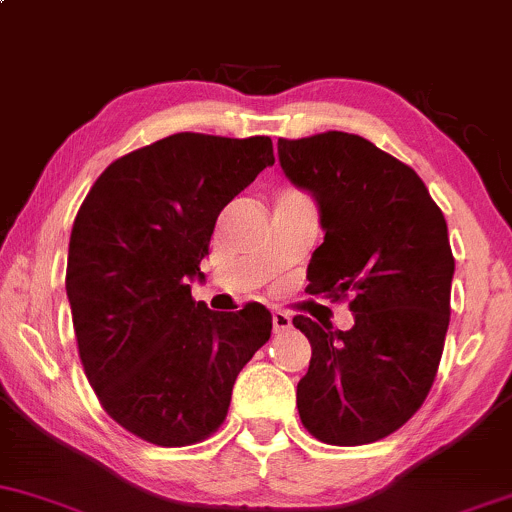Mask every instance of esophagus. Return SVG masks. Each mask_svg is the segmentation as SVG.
I'll return each instance as SVG.
<instances>
[{"instance_id": "obj_1", "label": "esophagus", "mask_w": 512, "mask_h": 512, "mask_svg": "<svg viewBox=\"0 0 512 512\" xmlns=\"http://www.w3.org/2000/svg\"><path fill=\"white\" fill-rule=\"evenodd\" d=\"M272 325H274V332H289L291 330V317L289 313H284V310H274L272 313Z\"/></svg>"}]
</instances>
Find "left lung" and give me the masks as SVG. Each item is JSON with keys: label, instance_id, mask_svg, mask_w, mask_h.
I'll list each match as a JSON object with an SVG mask.
<instances>
[{"label": "left lung", "instance_id": "1", "mask_svg": "<svg viewBox=\"0 0 512 512\" xmlns=\"http://www.w3.org/2000/svg\"><path fill=\"white\" fill-rule=\"evenodd\" d=\"M279 163L315 197L325 231L305 291L349 298L354 313L346 332L293 317L313 346L298 414L322 443H375L407 424L436 380L455 274L448 223L407 163L358 134L279 139Z\"/></svg>", "mask_w": 512, "mask_h": 512}]
</instances>
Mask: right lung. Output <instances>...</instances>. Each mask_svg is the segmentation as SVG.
<instances>
[{"label":"right lung","instance_id":"add662e5","mask_svg":"<svg viewBox=\"0 0 512 512\" xmlns=\"http://www.w3.org/2000/svg\"><path fill=\"white\" fill-rule=\"evenodd\" d=\"M272 163L269 137L170 134L110 163L76 214L67 298L79 358L103 409L137 438H209L272 334L264 305L214 313L190 293L221 209Z\"/></svg>","mask_w":512,"mask_h":512}]
</instances>
